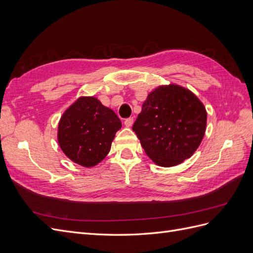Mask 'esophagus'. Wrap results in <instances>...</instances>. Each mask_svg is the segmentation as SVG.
Returning <instances> with one entry per match:
<instances>
[{
	"mask_svg": "<svg viewBox=\"0 0 253 253\" xmlns=\"http://www.w3.org/2000/svg\"><path fill=\"white\" fill-rule=\"evenodd\" d=\"M133 122H134L133 117H129V118H127V119H126V120H125V125H126V126L129 127V126H133Z\"/></svg>",
	"mask_w": 253,
	"mask_h": 253,
	"instance_id": "34e87169",
	"label": "esophagus"
}]
</instances>
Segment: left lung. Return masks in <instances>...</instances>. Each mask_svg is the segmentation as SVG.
<instances>
[{"label":"left lung","mask_w":253,"mask_h":253,"mask_svg":"<svg viewBox=\"0 0 253 253\" xmlns=\"http://www.w3.org/2000/svg\"><path fill=\"white\" fill-rule=\"evenodd\" d=\"M207 112L192 91L176 84L148 95L133 126L142 148L160 167H173L193 155L204 138Z\"/></svg>","instance_id":"obj_1"}]
</instances>
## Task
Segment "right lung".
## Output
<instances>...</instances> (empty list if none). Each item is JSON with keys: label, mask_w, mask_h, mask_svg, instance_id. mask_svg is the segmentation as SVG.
Wrapping results in <instances>:
<instances>
[{"label": "right lung", "mask_w": 253, "mask_h": 253, "mask_svg": "<svg viewBox=\"0 0 253 253\" xmlns=\"http://www.w3.org/2000/svg\"><path fill=\"white\" fill-rule=\"evenodd\" d=\"M121 121L95 97H80L62 115L58 142L64 154L82 167H94L109 154Z\"/></svg>", "instance_id": "1"}]
</instances>
